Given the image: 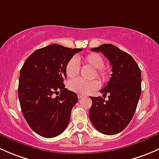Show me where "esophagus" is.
Masks as SVG:
<instances>
[{
  "label": "esophagus",
  "mask_w": 159,
  "mask_h": 159,
  "mask_svg": "<svg viewBox=\"0 0 159 159\" xmlns=\"http://www.w3.org/2000/svg\"><path fill=\"white\" fill-rule=\"evenodd\" d=\"M84 96L83 95V94H78V98H79V99H81V98H84Z\"/></svg>",
  "instance_id": "1"
}]
</instances>
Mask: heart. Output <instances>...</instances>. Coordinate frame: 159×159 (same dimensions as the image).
I'll return each mask as SVG.
<instances>
[{
  "label": "heart",
  "instance_id": "b5f03b06",
  "mask_svg": "<svg viewBox=\"0 0 159 159\" xmlns=\"http://www.w3.org/2000/svg\"><path fill=\"white\" fill-rule=\"evenodd\" d=\"M78 61H81L85 65H89L95 69V74L99 78L105 79L107 77L106 68H104L105 61L102 56L98 53H90L84 57H78L76 58H70L65 66V73L70 78H74L78 75L80 66ZM68 88L70 91L81 94H86L91 92L94 90L98 89L100 86V83L97 80L87 81L81 78L72 80L68 82Z\"/></svg>",
  "mask_w": 159,
  "mask_h": 159
}]
</instances>
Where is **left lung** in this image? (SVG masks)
<instances>
[{
	"instance_id": "obj_1",
	"label": "left lung",
	"mask_w": 159,
	"mask_h": 159,
	"mask_svg": "<svg viewBox=\"0 0 159 159\" xmlns=\"http://www.w3.org/2000/svg\"><path fill=\"white\" fill-rule=\"evenodd\" d=\"M91 50L102 52L108 59L112 74L101 91L103 96L109 94L108 100L90 97L89 119L102 134H118L127 127L135 112L142 91L141 70L130 54L113 44H104Z\"/></svg>"
}]
</instances>
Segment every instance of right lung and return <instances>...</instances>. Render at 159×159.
<instances>
[{
	"label": "right lung",
	"mask_w": 159,
	"mask_h": 159,
	"mask_svg": "<svg viewBox=\"0 0 159 159\" xmlns=\"http://www.w3.org/2000/svg\"><path fill=\"white\" fill-rule=\"evenodd\" d=\"M81 51L50 44L32 53L20 69L18 98L22 113L30 129L42 137H56L69 123L78 95L65 88V66ZM56 93L59 94L54 97Z\"/></svg>",
	"instance_id": "add662e5"
}]
</instances>
